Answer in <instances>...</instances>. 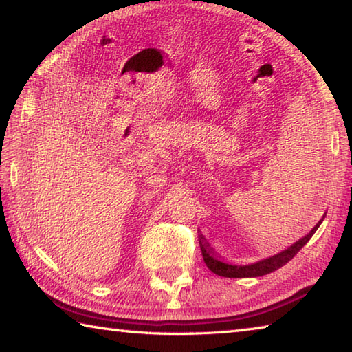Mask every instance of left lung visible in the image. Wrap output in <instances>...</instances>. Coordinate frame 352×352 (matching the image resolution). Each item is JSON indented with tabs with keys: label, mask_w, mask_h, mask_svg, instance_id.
I'll use <instances>...</instances> for the list:
<instances>
[{
	"label": "left lung",
	"mask_w": 352,
	"mask_h": 352,
	"mask_svg": "<svg viewBox=\"0 0 352 352\" xmlns=\"http://www.w3.org/2000/svg\"><path fill=\"white\" fill-rule=\"evenodd\" d=\"M324 219V216H323ZM323 219L314 226L311 230V233L307 236L301 237L300 241L295 242L294 245H290L287 250L278 253L272 258L262 259L254 262V264H248V265H233V264H226V262L220 261L219 256H216L214 250L210 247V243L206 242L204 234H199V243H200V250L201 254H204V261L208 269H210L212 273H216L219 276H225V278H256V276H264L267 273H272L278 269H281L283 265L287 264V262L294 258V256L300 252V250L306 245L309 239L314 236L315 231L318 230V226L323 222Z\"/></svg>",
	"instance_id": "1"
}]
</instances>
